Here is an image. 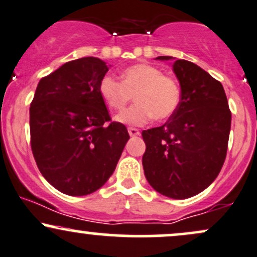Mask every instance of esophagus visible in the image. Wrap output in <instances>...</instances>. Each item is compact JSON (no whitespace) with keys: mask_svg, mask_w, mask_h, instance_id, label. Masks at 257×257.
Instances as JSON below:
<instances>
[{"mask_svg":"<svg viewBox=\"0 0 257 257\" xmlns=\"http://www.w3.org/2000/svg\"><path fill=\"white\" fill-rule=\"evenodd\" d=\"M128 133H129V135H131V137H139V135H140V132H139V129H137V128H128Z\"/></svg>","mask_w":257,"mask_h":257,"instance_id":"esophagus-1","label":"esophagus"}]
</instances>
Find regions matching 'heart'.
<instances>
[{
    "instance_id": "obj_1",
    "label": "heart",
    "mask_w": 257,
    "mask_h": 257,
    "mask_svg": "<svg viewBox=\"0 0 257 257\" xmlns=\"http://www.w3.org/2000/svg\"><path fill=\"white\" fill-rule=\"evenodd\" d=\"M100 95L112 110L120 111L134 95L135 104L116 116L123 124L144 125L153 117L164 120L178 110L181 89L176 79L150 64H137L122 72V82L111 75L102 77Z\"/></svg>"
}]
</instances>
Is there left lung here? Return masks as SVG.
Here are the masks:
<instances>
[{"label":"left lung","instance_id":"1","mask_svg":"<svg viewBox=\"0 0 257 257\" xmlns=\"http://www.w3.org/2000/svg\"><path fill=\"white\" fill-rule=\"evenodd\" d=\"M173 70L181 87L180 105L163 125L143 132V167L157 192L185 199L204 191L219 175L227 153L231 111L222 84L198 65L179 59Z\"/></svg>","mask_w":257,"mask_h":257}]
</instances>
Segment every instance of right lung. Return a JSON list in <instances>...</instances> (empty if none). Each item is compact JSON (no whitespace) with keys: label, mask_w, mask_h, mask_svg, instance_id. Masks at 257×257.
<instances>
[{"label":"right lung","mask_w":257,"mask_h":257,"mask_svg":"<svg viewBox=\"0 0 257 257\" xmlns=\"http://www.w3.org/2000/svg\"><path fill=\"white\" fill-rule=\"evenodd\" d=\"M105 61H69L41 78L30 105L31 150L43 178L69 196L99 190L116 169L129 134L112 122L99 91Z\"/></svg>","instance_id":"right-lung-1"}]
</instances>
